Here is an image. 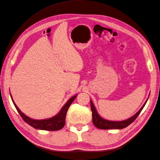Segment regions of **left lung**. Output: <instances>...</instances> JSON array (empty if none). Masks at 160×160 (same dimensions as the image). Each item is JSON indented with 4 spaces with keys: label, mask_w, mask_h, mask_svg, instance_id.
Instances as JSON below:
<instances>
[{
    "label": "left lung",
    "mask_w": 160,
    "mask_h": 160,
    "mask_svg": "<svg viewBox=\"0 0 160 160\" xmlns=\"http://www.w3.org/2000/svg\"><path fill=\"white\" fill-rule=\"evenodd\" d=\"M147 101L145 102L142 108L140 109L134 115H133L132 117H131L130 118L126 120L122 121V122H112V121H108V120L103 119L102 118H101L99 115V114L98 113V112H97L96 109L95 108L93 102L91 101L90 103H91V109L92 111V120H93V123L96 128L101 129H123V128H126L129 125H130L132 122H133L135 120V119L138 117V115H139L140 113H141V111L144 108L145 105H146Z\"/></svg>",
    "instance_id": "left-lung-1"
}]
</instances>
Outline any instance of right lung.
I'll use <instances>...</instances> for the list:
<instances>
[{
  "mask_svg": "<svg viewBox=\"0 0 160 160\" xmlns=\"http://www.w3.org/2000/svg\"><path fill=\"white\" fill-rule=\"evenodd\" d=\"M11 99L12 102L14 103V107L16 108L18 113L20 114L22 119L25 122L30 125L32 128L37 129H42V130H47V131H57L62 129L64 127L65 124V118H66V114L67 112L70 105L72 103V101L75 100L76 98L77 95H75L71 98L67 102L65 103V105L62 108L60 112L58 113L57 115L54 116L53 118L47 119H42V120H36L32 119L30 118L27 117L21 111L18 109V108L17 106V105L14 103V101L12 98V96L11 95Z\"/></svg>",
  "mask_w": 160,
  "mask_h": 160,
  "instance_id": "right-lung-1",
  "label": "right lung"
}]
</instances>
